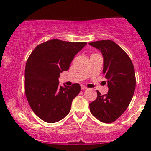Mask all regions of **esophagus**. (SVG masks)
<instances>
[{"label":"esophagus","instance_id":"esophagus-1","mask_svg":"<svg viewBox=\"0 0 151 151\" xmlns=\"http://www.w3.org/2000/svg\"><path fill=\"white\" fill-rule=\"evenodd\" d=\"M81 89H82V90H84V89H87V88H86L85 86H84V85H81Z\"/></svg>","mask_w":151,"mask_h":151}]
</instances>
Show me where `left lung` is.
Returning <instances> with one entry per match:
<instances>
[{"mask_svg": "<svg viewBox=\"0 0 151 151\" xmlns=\"http://www.w3.org/2000/svg\"><path fill=\"white\" fill-rule=\"evenodd\" d=\"M101 52L104 59L103 73L109 91L89 104L91 113L104 123H112L124 113L132 99L136 89L133 65L129 55L111 40L89 43Z\"/></svg>", "mask_w": 151, "mask_h": 151, "instance_id": "obj_1", "label": "left lung"}]
</instances>
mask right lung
Segmentation results:
<instances>
[{
  "instance_id": "right-lung-1",
  "label": "right lung",
  "mask_w": 151,
  "mask_h": 151,
  "mask_svg": "<svg viewBox=\"0 0 151 151\" xmlns=\"http://www.w3.org/2000/svg\"><path fill=\"white\" fill-rule=\"evenodd\" d=\"M86 45L50 40L38 45L27 59L25 95L32 110L42 121L58 122L70 113L72 100L80 92V85L60 86L58 79Z\"/></svg>"
}]
</instances>
